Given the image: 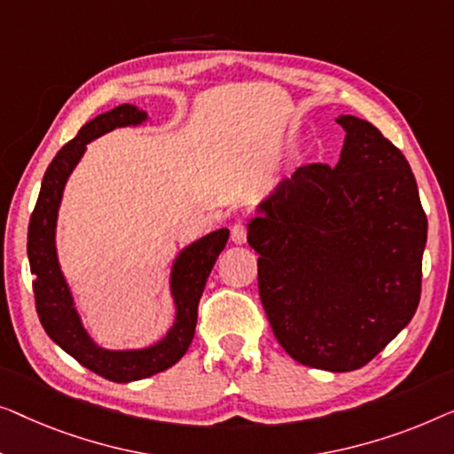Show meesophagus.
I'll return each instance as SVG.
<instances>
[{"instance_id":"1","label":"esophagus","mask_w":454,"mask_h":454,"mask_svg":"<svg viewBox=\"0 0 454 454\" xmlns=\"http://www.w3.org/2000/svg\"><path fill=\"white\" fill-rule=\"evenodd\" d=\"M230 239H232L234 245H242V242H247V226L242 224V222H236L232 226V232H230Z\"/></svg>"}]
</instances>
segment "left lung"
Listing matches in <instances>:
<instances>
[{
    "instance_id": "8db88e82",
    "label": "left lung",
    "mask_w": 454,
    "mask_h": 454,
    "mask_svg": "<svg viewBox=\"0 0 454 454\" xmlns=\"http://www.w3.org/2000/svg\"><path fill=\"white\" fill-rule=\"evenodd\" d=\"M340 160L300 166L254 207L259 296L294 360L362 368L416 315L427 220L401 150L368 121L335 119Z\"/></svg>"
}]
</instances>
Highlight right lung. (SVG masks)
<instances>
[{"label": "right lung", "mask_w": 454, "mask_h": 454, "mask_svg": "<svg viewBox=\"0 0 454 454\" xmlns=\"http://www.w3.org/2000/svg\"><path fill=\"white\" fill-rule=\"evenodd\" d=\"M148 113L133 105H119L98 114L82 127L72 142L57 152L43 176L35 212L28 224V261L33 271L36 312L47 335L63 352L82 366L113 382H131L175 366L187 352L195 335L197 306L218 254L228 242V228L214 230L183 248L172 261L168 288L175 304V321L162 340L148 348L108 349L98 346L88 333L74 294L63 276L57 257V215L67 178L86 152V144L121 127H137L148 121Z\"/></svg>", "instance_id": "add662e5"}]
</instances>
